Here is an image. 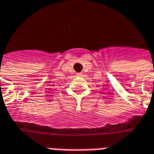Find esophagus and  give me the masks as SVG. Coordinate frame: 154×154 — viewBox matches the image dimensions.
<instances>
[{
    "instance_id": "1",
    "label": "esophagus",
    "mask_w": 154,
    "mask_h": 154,
    "mask_svg": "<svg viewBox=\"0 0 154 154\" xmlns=\"http://www.w3.org/2000/svg\"><path fill=\"white\" fill-rule=\"evenodd\" d=\"M77 75L78 77H82V72H77Z\"/></svg>"
}]
</instances>
